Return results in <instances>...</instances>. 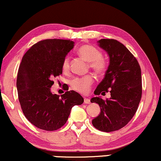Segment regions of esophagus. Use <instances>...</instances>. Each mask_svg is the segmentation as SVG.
Wrapping results in <instances>:
<instances>
[{"instance_id":"34e87169","label":"esophagus","mask_w":161,"mask_h":161,"mask_svg":"<svg viewBox=\"0 0 161 161\" xmlns=\"http://www.w3.org/2000/svg\"><path fill=\"white\" fill-rule=\"evenodd\" d=\"M84 103L86 104H89L91 103V101H90V99H88V98H86V97H85L84 98Z\"/></svg>"}]
</instances>
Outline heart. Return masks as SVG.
Listing matches in <instances>:
<instances>
[{
    "instance_id": "1",
    "label": "heart",
    "mask_w": 161,
    "mask_h": 161,
    "mask_svg": "<svg viewBox=\"0 0 161 161\" xmlns=\"http://www.w3.org/2000/svg\"><path fill=\"white\" fill-rule=\"evenodd\" d=\"M79 55L86 61L89 62V66L93 70L97 73H101L105 70L106 62L102 58V54L99 50L92 46L85 45L81 46L78 50ZM62 69L67 72L69 69V59L65 58L62 64ZM94 77L92 75H87L82 77H76L71 81V87L73 90L81 94H87L91 86L94 83Z\"/></svg>"
}]
</instances>
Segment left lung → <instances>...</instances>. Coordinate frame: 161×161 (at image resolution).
I'll return each instance as SVG.
<instances>
[{
  "instance_id": "8db88e82",
  "label": "left lung",
  "mask_w": 161,
  "mask_h": 161,
  "mask_svg": "<svg viewBox=\"0 0 161 161\" xmlns=\"http://www.w3.org/2000/svg\"><path fill=\"white\" fill-rule=\"evenodd\" d=\"M98 46L109 55L105 76L94 91L95 95L110 90L111 97L91 99L100 107V113L92 120L95 128L112 132L122 128L136 113L142 97V75L139 64L122 43L113 39H101Z\"/></svg>"
}]
</instances>
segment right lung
<instances>
[{
	"label": "right lung",
	"mask_w": 161,
	"mask_h": 161,
	"mask_svg": "<svg viewBox=\"0 0 161 161\" xmlns=\"http://www.w3.org/2000/svg\"><path fill=\"white\" fill-rule=\"evenodd\" d=\"M73 47V41L48 39L36 42L23 56L16 80L19 100L26 119L38 128H61L73 106L84 102L75 91L61 96L51 92L52 79L62 74L64 60Z\"/></svg>",
	"instance_id": "right-lung-1"
}]
</instances>
